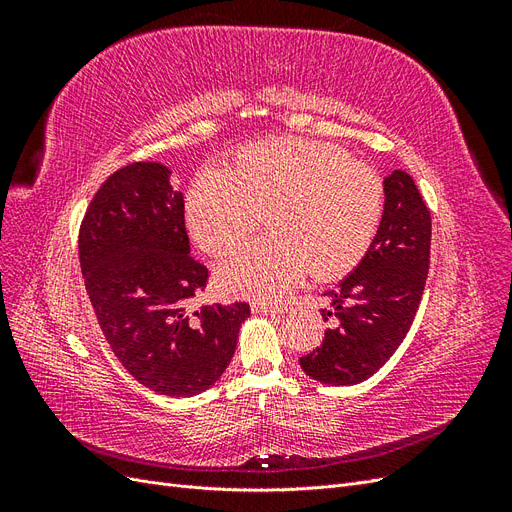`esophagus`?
Returning <instances> with one entry per match:
<instances>
[{
  "mask_svg": "<svg viewBox=\"0 0 512 512\" xmlns=\"http://www.w3.org/2000/svg\"><path fill=\"white\" fill-rule=\"evenodd\" d=\"M284 309H286L284 305L267 303V301H254V303H252V312H254V314H282Z\"/></svg>",
  "mask_w": 512,
  "mask_h": 512,
  "instance_id": "obj_1",
  "label": "esophagus"
}]
</instances>
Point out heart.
<instances>
[{"instance_id":"b5f03b06","label":"heart","mask_w":512,"mask_h":512,"mask_svg":"<svg viewBox=\"0 0 512 512\" xmlns=\"http://www.w3.org/2000/svg\"><path fill=\"white\" fill-rule=\"evenodd\" d=\"M382 207V179L342 147L273 138L241 149L230 170L198 173L185 215L196 243L220 256L250 237L267 213L271 235L230 254L218 280L232 294L277 299L307 269L335 277L359 265Z\"/></svg>"}]
</instances>
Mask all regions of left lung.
I'll return each mask as SVG.
<instances>
[{
	"label": "left lung",
	"mask_w": 512,
	"mask_h": 512,
	"mask_svg": "<svg viewBox=\"0 0 512 512\" xmlns=\"http://www.w3.org/2000/svg\"><path fill=\"white\" fill-rule=\"evenodd\" d=\"M431 215L412 177L393 170L384 177V211L367 254L335 290L333 327L320 348L301 356L309 378L350 386L371 378L404 342L421 303L429 271Z\"/></svg>",
	"instance_id": "left-lung-1"
}]
</instances>
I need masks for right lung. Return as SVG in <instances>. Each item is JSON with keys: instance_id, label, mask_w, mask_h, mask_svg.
Segmentation results:
<instances>
[{"instance_id": "right-lung-1", "label": "right lung", "mask_w": 512, "mask_h": 512, "mask_svg": "<svg viewBox=\"0 0 512 512\" xmlns=\"http://www.w3.org/2000/svg\"><path fill=\"white\" fill-rule=\"evenodd\" d=\"M183 194L158 162H134L108 177L79 232L89 301L119 363L147 389L192 397L220 380L250 305L190 299L209 280L190 254Z\"/></svg>"}]
</instances>
